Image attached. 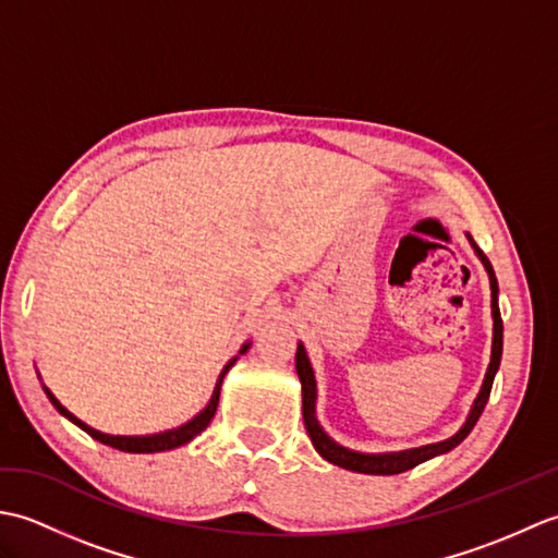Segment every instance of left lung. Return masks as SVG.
<instances>
[{
    "mask_svg": "<svg viewBox=\"0 0 558 558\" xmlns=\"http://www.w3.org/2000/svg\"><path fill=\"white\" fill-rule=\"evenodd\" d=\"M472 246H475V252L480 254L484 268L489 272V282H492V314H494V345H492V364H489V372L487 378H484V386L480 390V396L475 400V405H472L470 417L465 422V426L453 436V438H446L441 444H432V446H422V448H412V450H402V453H388V456H366V453H354V450H348L338 446L333 438H328L324 434L322 426H318L316 417H314V402H316V381H314V372H312V364L306 360V352L302 345H298V354H294V366H298V374H300V381H302V414H304V426H306V434H310L314 448L322 453L328 462H333V465H340L345 470H354V472H364V475H398V472H405L412 470L414 465H420V462L429 460L438 453H446V450L456 448L462 438H465L472 426L477 424L480 414L487 405L489 393H492V384H494V376L496 369H499L501 364V350H504V322H501V312H499V282H496L494 276V268L489 264V258L484 256L482 248L475 244V240L470 236Z\"/></svg>",
    "mask_w": 558,
    "mask_h": 558,
    "instance_id": "8db88e82",
    "label": "left lung"
}]
</instances>
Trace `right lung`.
I'll list each match as a JSON object with an SVG mask.
<instances>
[{"instance_id": "add662e5", "label": "right lung", "mask_w": 558, "mask_h": 558, "mask_svg": "<svg viewBox=\"0 0 558 558\" xmlns=\"http://www.w3.org/2000/svg\"><path fill=\"white\" fill-rule=\"evenodd\" d=\"M246 348H248V345H244V348L240 350V354H244ZM232 364H234V360L228 362V366H225V369H222V374H220V378H218V384H216V390H213V398H210V402H208L204 412L196 414V417H194L192 422H186L184 426H180V429L162 432V434H153V436H110V434H100V432H96V429H90L88 424H83L78 417H74V414H71L66 408H62V402H59V400L50 393V388H45V393H47V398H50V402L57 408L59 414H64L66 420H71L76 426H81V429L86 432L88 436L96 438V441H100V444H105V446H112V448H117V450H124V453H158V450H170V448H177V446H184V444L192 441V438H194L196 434H201V432L206 429V426H208L210 420H213V414H216V408H218L220 384H222L225 374L230 372Z\"/></svg>"}]
</instances>
